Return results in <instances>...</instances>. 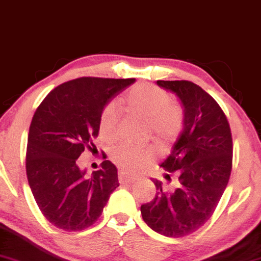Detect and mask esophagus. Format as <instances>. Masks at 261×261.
Here are the masks:
<instances>
[{"mask_svg": "<svg viewBox=\"0 0 261 261\" xmlns=\"http://www.w3.org/2000/svg\"><path fill=\"white\" fill-rule=\"evenodd\" d=\"M118 179L121 183H133L137 180V177L136 176H132V174H128L127 172H124V171H119L118 172Z\"/></svg>", "mask_w": 261, "mask_h": 261, "instance_id": "obj_1", "label": "esophagus"}]
</instances>
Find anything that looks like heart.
I'll return each instance as SVG.
<instances>
[{
	"instance_id": "1",
	"label": "heart",
	"mask_w": 261,
	"mask_h": 261,
	"mask_svg": "<svg viewBox=\"0 0 261 261\" xmlns=\"http://www.w3.org/2000/svg\"><path fill=\"white\" fill-rule=\"evenodd\" d=\"M124 102L130 112L146 119L150 133L159 142L166 143L179 134L185 124V110L178 102L171 101L164 89L155 85L139 84L125 95ZM119 124L117 103H109L100 118V133L105 139H115ZM155 150L150 145L121 144L112 150V159L128 172L142 170L152 160Z\"/></svg>"
}]
</instances>
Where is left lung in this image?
Listing matches in <instances>:
<instances>
[{"mask_svg":"<svg viewBox=\"0 0 261 261\" xmlns=\"http://www.w3.org/2000/svg\"><path fill=\"white\" fill-rule=\"evenodd\" d=\"M176 94L185 110V124L172 151L160 165L165 178L176 174L178 185L166 192L151 178L156 195L140 206L150 228L166 237H185L204 225L215 211L232 170V134L219 103L199 85L188 81H158Z\"/></svg>","mask_w":261,"mask_h":261,"instance_id":"left-lung-1","label":"left lung"}]
</instances>
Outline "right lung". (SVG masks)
<instances>
[{"mask_svg":"<svg viewBox=\"0 0 261 261\" xmlns=\"http://www.w3.org/2000/svg\"><path fill=\"white\" fill-rule=\"evenodd\" d=\"M136 79L83 78L58 85L36 109L28 134L27 177L40 211L56 227L82 231L99 219L119 186L117 168L105 160L87 177L78 166L95 148L109 101Z\"/></svg>","mask_w":261,"mask_h":261,"instance_id":"add662e5","label":"right lung"}]
</instances>
